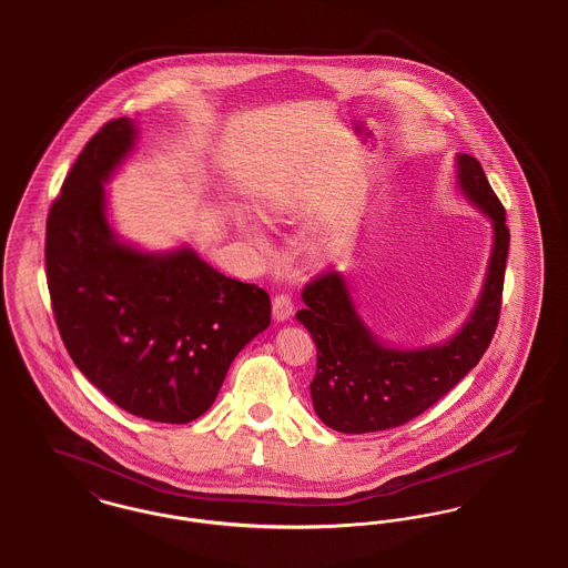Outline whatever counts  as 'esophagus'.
Wrapping results in <instances>:
<instances>
[{
  "label": "esophagus",
  "instance_id": "obj_1",
  "mask_svg": "<svg viewBox=\"0 0 568 568\" xmlns=\"http://www.w3.org/2000/svg\"><path fill=\"white\" fill-rule=\"evenodd\" d=\"M295 314V305H293V298L288 295H275L273 297V318L277 323H284L288 318H293Z\"/></svg>",
  "mask_w": 568,
  "mask_h": 568
}]
</instances>
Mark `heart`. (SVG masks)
<instances>
[{
    "label": "heart",
    "mask_w": 568,
    "mask_h": 568,
    "mask_svg": "<svg viewBox=\"0 0 568 568\" xmlns=\"http://www.w3.org/2000/svg\"><path fill=\"white\" fill-rule=\"evenodd\" d=\"M241 226L245 235L254 241L256 245H270V226L267 220L261 215H243Z\"/></svg>",
    "instance_id": "obj_1"
}]
</instances>
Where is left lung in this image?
<instances>
[{
  "label": "left lung",
  "mask_w": 568,
  "mask_h": 568,
  "mask_svg": "<svg viewBox=\"0 0 568 568\" xmlns=\"http://www.w3.org/2000/svg\"><path fill=\"white\" fill-rule=\"evenodd\" d=\"M455 166L459 192L491 222L494 233L477 303L455 335L418 348L390 346L361 318L339 271L303 288L297 321L316 344L312 404L335 432H383L418 417L477 365L494 337L510 241L507 215L477 158L457 153Z\"/></svg>",
  "instance_id": "1"
}]
</instances>
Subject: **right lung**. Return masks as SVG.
I'll use <instances>...</instances> for the list:
<instances>
[{"label": "right lung", "mask_w": 568, "mask_h": 568, "mask_svg": "<svg viewBox=\"0 0 568 568\" xmlns=\"http://www.w3.org/2000/svg\"><path fill=\"white\" fill-rule=\"evenodd\" d=\"M136 141L139 123L120 118L77 158L47 220V282L61 339L93 387L134 417L190 423L270 327L271 301L190 245L150 252L121 240L104 183Z\"/></svg>", "instance_id": "add662e5"}]
</instances>
